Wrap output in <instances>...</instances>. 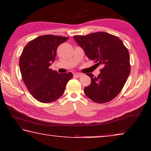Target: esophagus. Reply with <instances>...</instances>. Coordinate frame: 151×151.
Returning a JSON list of instances; mask_svg holds the SVG:
<instances>
[{"label": "esophagus", "mask_w": 151, "mask_h": 151, "mask_svg": "<svg viewBox=\"0 0 151 151\" xmlns=\"http://www.w3.org/2000/svg\"><path fill=\"white\" fill-rule=\"evenodd\" d=\"M81 76H82V74L79 73H76L74 74V76L76 77V78H79V77H80Z\"/></svg>", "instance_id": "obj_1"}]
</instances>
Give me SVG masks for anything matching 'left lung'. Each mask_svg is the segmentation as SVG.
I'll list each match as a JSON object with an SVG mask.
<instances>
[{
	"label": "left lung",
	"mask_w": 151,
	"mask_h": 151,
	"mask_svg": "<svg viewBox=\"0 0 151 151\" xmlns=\"http://www.w3.org/2000/svg\"><path fill=\"white\" fill-rule=\"evenodd\" d=\"M76 43L84 50L89 59L102 65L100 74L91 79L84 92L97 103H106L119 94L129 76L131 70L127 48L117 36L105 32H96L86 36H74Z\"/></svg>",
	"instance_id": "left-lung-1"
}]
</instances>
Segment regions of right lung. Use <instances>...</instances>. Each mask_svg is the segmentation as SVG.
Returning a JSON list of instances; mask_svg holds the SVG:
<instances>
[{
  "label": "right lung",
  "instance_id": "1",
  "mask_svg": "<svg viewBox=\"0 0 151 151\" xmlns=\"http://www.w3.org/2000/svg\"><path fill=\"white\" fill-rule=\"evenodd\" d=\"M68 37L55 35L39 36L29 41L19 57V67L25 86L37 101L50 103L64 93L71 72L58 73L49 67L55 60L58 45Z\"/></svg>",
  "mask_w": 151,
  "mask_h": 151
}]
</instances>
